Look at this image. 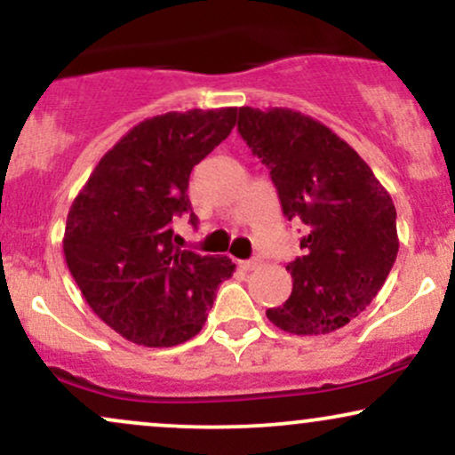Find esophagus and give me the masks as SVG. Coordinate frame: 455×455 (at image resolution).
Wrapping results in <instances>:
<instances>
[{
    "label": "esophagus",
    "instance_id": "34e87169",
    "mask_svg": "<svg viewBox=\"0 0 455 455\" xmlns=\"http://www.w3.org/2000/svg\"><path fill=\"white\" fill-rule=\"evenodd\" d=\"M239 267H242L243 271H250V269H254L259 265V260L257 259H252V260H239Z\"/></svg>",
    "mask_w": 455,
    "mask_h": 455
}]
</instances>
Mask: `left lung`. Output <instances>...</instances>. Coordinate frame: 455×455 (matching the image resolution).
Instances as JSON below:
<instances>
[{"label": "left lung", "mask_w": 455, "mask_h": 455, "mask_svg": "<svg viewBox=\"0 0 455 455\" xmlns=\"http://www.w3.org/2000/svg\"><path fill=\"white\" fill-rule=\"evenodd\" d=\"M239 134L267 164L289 220L304 222V254L286 265L293 293L267 318L295 336L351 323L398 257L395 207L347 140L293 108H239Z\"/></svg>", "instance_id": "obj_1"}]
</instances>
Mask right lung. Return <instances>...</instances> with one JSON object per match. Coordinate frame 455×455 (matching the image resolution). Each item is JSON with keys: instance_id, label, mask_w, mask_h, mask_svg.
I'll return each mask as SVG.
<instances>
[{"instance_id": "add662e5", "label": "right lung", "mask_w": 455, "mask_h": 455, "mask_svg": "<svg viewBox=\"0 0 455 455\" xmlns=\"http://www.w3.org/2000/svg\"><path fill=\"white\" fill-rule=\"evenodd\" d=\"M235 122V107L145 119L102 156L68 212V269L92 310L130 342L195 338L218 284L233 275L231 259L177 248L171 222L190 212L196 224L188 180Z\"/></svg>"}]
</instances>
